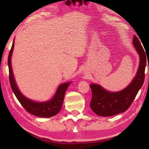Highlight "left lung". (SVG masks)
I'll use <instances>...</instances> for the list:
<instances>
[{"label": "left lung", "instance_id": "8db88e82", "mask_svg": "<svg viewBox=\"0 0 149 149\" xmlns=\"http://www.w3.org/2000/svg\"><path fill=\"white\" fill-rule=\"evenodd\" d=\"M132 43L139 56V65L135 76L127 87L119 91L111 92L99 84H90L92 91L90 107L99 116H112L124 112L132 104L138 91L143 86L147 62L146 54L135 35L133 36Z\"/></svg>", "mask_w": 149, "mask_h": 149}]
</instances>
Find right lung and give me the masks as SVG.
<instances>
[{"mask_svg":"<svg viewBox=\"0 0 149 149\" xmlns=\"http://www.w3.org/2000/svg\"><path fill=\"white\" fill-rule=\"evenodd\" d=\"M14 47V39L12 43L10 51L9 52L8 65L9 68L10 84L12 91L17 100L27 112L36 116L41 118H49L56 115L60 112L62 107L63 100L64 99L65 93L72 81L60 84L52 99L44 102L34 101L24 96L17 87L15 81L13 70L12 68V55Z\"/></svg>","mask_w":149,"mask_h":149,"instance_id":"1","label":"right lung"}]
</instances>
